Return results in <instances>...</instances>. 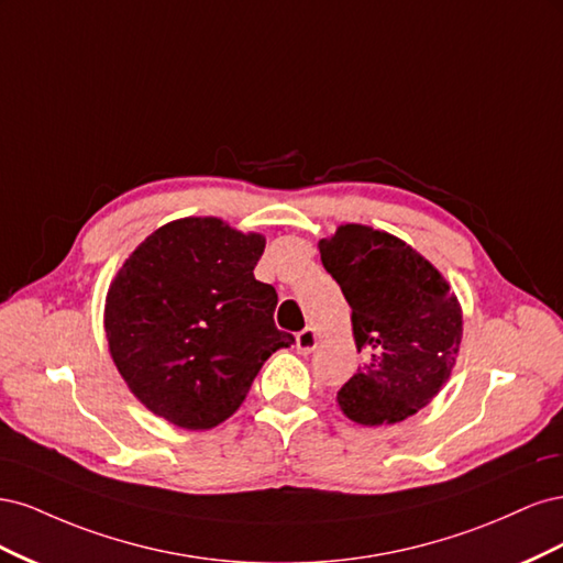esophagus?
I'll return each instance as SVG.
<instances>
[{
    "label": "esophagus",
    "instance_id": "1",
    "mask_svg": "<svg viewBox=\"0 0 563 563\" xmlns=\"http://www.w3.org/2000/svg\"><path fill=\"white\" fill-rule=\"evenodd\" d=\"M317 343H319V338H317V331H314L312 327L302 329V331L296 335V350H298V354H310V352H314V350H317Z\"/></svg>",
    "mask_w": 563,
    "mask_h": 563
}]
</instances>
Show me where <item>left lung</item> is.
<instances>
[{
	"mask_svg": "<svg viewBox=\"0 0 563 563\" xmlns=\"http://www.w3.org/2000/svg\"><path fill=\"white\" fill-rule=\"evenodd\" d=\"M319 253L350 302L356 352H364L338 391L340 411L366 428L418 413L449 380L463 340L449 282L395 234L366 225H340Z\"/></svg>",
	"mask_w": 563,
	"mask_h": 563,
	"instance_id": "left-lung-1",
	"label": "left lung"
}]
</instances>
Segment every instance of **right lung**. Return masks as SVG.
Returning <instances> with one entry per match:
<instances>
[{
	"label": "right lung",
	"instance_id": "right-lung-1",
	"mask_svg": "<svg viewBox=\"0 0 563 563\" xmlns=\"http://www.w3.org/2000/svg\"><path fill=\"white\" fill-rule=\"evenodd\" d=\"M265 236L220 218H180L135 249L106 298L112 362L152 413L211 430L246 399L272 352L275 286L253 277Z\"/></svg>",
	"mask_w": 563,
	"mask_h": 563
}]
</instances>
